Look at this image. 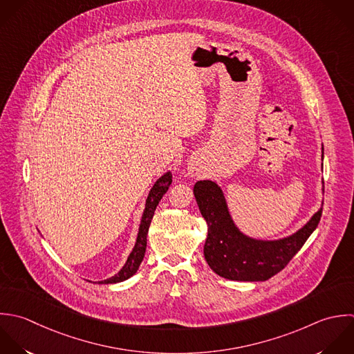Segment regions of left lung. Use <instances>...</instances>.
<instances>
[{"label": "left lung", "instance_id": "8db88e82", "mask_svg": "<svg viewBox=\"0 0 354 354\" xmlns=\"http://www.w3.org/2000/svg\"><path fill=\"white\" fill-rule=\"evenodd\" d=\"M193 192L208 225L205 261L218 276L234 281H266L281 272L316 230L323 214L320 208L302 229L288 237L257 240L234 225L216 182L198 180Z\"/></svg>", "mask_w": 354, "mask_h": 354}]
</instances>
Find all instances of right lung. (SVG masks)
<instances>
[{"label": "right lung", "instance_id": "add662e5", "mask_svg": "<svg viewBox=\"0 0 354 354\" xmlns=\"http://www.w3.org/2000/svg\"><path fill=\"white\" fill-rule=\"evenodd\" d=\"M172 183V174L167 172L164 174L151 187L147 198H146V204H145V209H143V215H142V221L139 225V232H138V237H136V243L135 247L132 250V252L129 254L125 265L122 266V269L114 274L113 277L99 281V284H114V283H121L128 280L129 277H132L143 258H145V252H146V244H147V232L154 215V211L160 203V200L162 198V196L167 193V190L169 189V185Z\"/></svg>", "mask_w": 354, "mask_h": 354}]
</instances>
